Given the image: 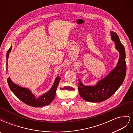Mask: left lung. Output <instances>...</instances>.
<instances>
[{"label":"left lung","mask_w":133,"mask_h":133,"mask_svg":"<svg viewBox=\"0 0 133 133\" xmlns=\"http://www.w3.org/2000/svg\"><path fill=\"white\" fill-rule=\"evenodd\" d=\"M110 35L111 40L115 43V48L120 54L117 65L94 86L84 85L79 79V95L86 101L99 103L109 98L122 85L125 77L127 65L124 46L120 42L117 34L110 31Z\"/></svg>","instance_id":"1"}]
</instances>
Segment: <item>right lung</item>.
Listing matches in <instances>:
<instances>
[{
	"instance_id": "right-lung-1",
	"label": "right lung",
	"mask_w": 133,
	"mask_h": 133,
	"mask_svg": "<svg viewBox=\"0 0 133 133\" xmlns=\"http://www.w3.org/2000/svg\"><path fill=\"white\" fill-rule=\"evenodd\" d=\"M12 46H10V49L8 50L6 53V60L8 62L9 53L11 51ZM8 68V62H6V69ZM8 70L7 69V70ZM61 78H56L54 84L52 86L51 89L48 92L44 93L43 95L40 96L39 98H36L35 96L33 94L31 91L27 89V88H22L19 87L17 84H15L10 78L7 79V82L10 89L16 95L17 97L24 103L27 105L33 107H41L49 105L51 102L54 100L56 90H57L58 84L60 82Z\"/></svg>"
}]
</instances>
